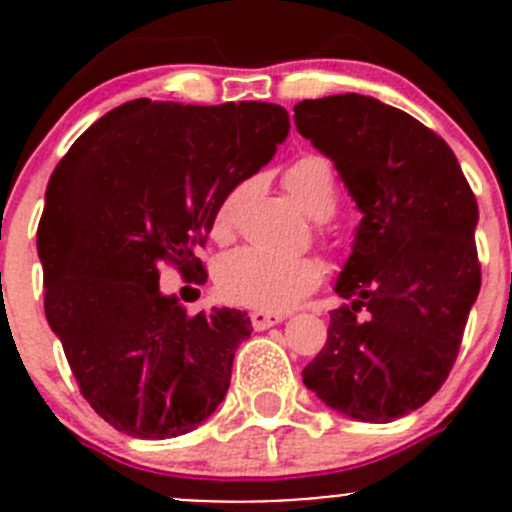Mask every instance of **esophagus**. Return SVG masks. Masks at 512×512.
Segmentation results:
<instances>
[{"mask_svg": "<svg viewBox=\"0 0 512 512\" xmlns=\"http://www.w3.org/2000/svg\"><path fill=\"white\" fill-rule=\"evenodd\" d=\"M250 319H252V327H255L257 332H262V329H270V327H275V324L285 322V314L260 312V309H255V312L250 314Z\"/></svg>", "mask_w": 512, "mask_h": 512, "instance_id": "1", "label": "esophagus"}]
</instances>
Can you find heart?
Returning <instances> with one entry per match:
<instances>
[{
  "instance_id": "obj_1",
  "label": "heart",
  "mask_w": 512,
  "mask_h": 512,
  "mask_svg": "<svg viewBox=\"0 0 512 512\" xmlns=\"http://www.w3.org/2000/svg\"><path fill=\"white\" fill-rule=\"evenodd\" d=\"M285 185L304 213L314 220H327L337 210V178L324 156L307 153L285 170ZM245 195V185L232 190L220 203L213 218V235L227 237L235 227L237 208ZM324 280V265L317 257H285L272 252L240 247L218 262L215 285L227 302L260 312H285Z\"/></svg>"
}]
</instances>
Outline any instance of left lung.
I'll return each mask as SVG.
<instances>
[{
	"mask_svg": "<svg viewBox=\"0 0 512 512\" xmlns=\"http://www.w3.org/2000/svg\"><path fill=\"white\" fill-rule=\"evenodd\" d=\"M294 123L361 213L334 285L347 304L304 386L354 421H396L441 389L461 349L480 289L476 195L448 143L379 98H307Z\"/></svg>",
	"mask_w": 512,
	"mask_h": 512,
	"instance_id": "8db88e82",
	"label": "left lung"
}]
</instances>
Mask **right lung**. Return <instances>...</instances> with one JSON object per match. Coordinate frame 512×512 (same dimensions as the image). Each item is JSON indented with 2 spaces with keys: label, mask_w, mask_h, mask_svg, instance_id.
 <instances>
[{
  "label": "right lung",
  "mask_w": 512,
  "mask_h": 512,
  "mask_svg": "<svg viewBox=\"0 0 512 512\" xmlns=\"http://www.w3.org/2000/svg\"><path fill=\"white\" fill-rule=\"evenodd\" d=\"M287 133L277 103L136 98L98 118L51 173L36 232L46 322L116 431L183 436L225 399L250 317L227 307L188 317L160 292V265L203 280L195 250L220 203Z\"/></svg>",
  "instance_id": "right-lung-1"
}]
</instances>
